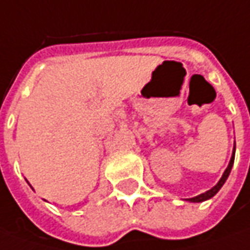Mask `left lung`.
Segmentation results:
<instances>
[{"label": "left lung", "instance_id": "8db88e82", "mask_svg": "<svg viewBox=\"0 0 250 250\" xmlns=\"http://www.w3.org/2000/svg\"><path fill=\"white\" fill-rule=\"evenodd\" d=\"M234 157H235V146H234V152H232L231 160H230V163H229V167L226 168V171L223 172V175H222L220 181H219V182L216 183L212 189L208 190V191H205V193H203V194L193 197V198H188L190 203H201V201H205V200H209V198H212V197L218 193L219 190L222 189V186L225 185V182L227 181V178H229V175H230V172H231L232 164H234Z\"/></svg>", "mask_w": 250, "mask_h": 250}]
</instances>
